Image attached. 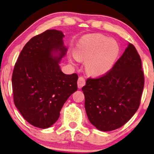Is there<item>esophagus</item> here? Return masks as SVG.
Wrapping results in <instances>:
<instances>
[{
  "label": "esophagus",
  "mask_w": 154,
  "mask_h": 154,
  "mask_svg": "<svg viewBox=\"0 0 154 154\" xmlns=\"http://www.w3.org/2000/svg\"><path fill=\"white\" fill-rule=\"evenodd\" d=\"M78 87L80 89L82 88L86 83V81H85V79L83 77H79V80H78Z\"/></svg>",
  "instance_id": "obj_1"
}]
</instances>
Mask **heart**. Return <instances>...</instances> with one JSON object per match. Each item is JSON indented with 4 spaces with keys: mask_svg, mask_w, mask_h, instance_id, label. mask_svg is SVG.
Segmentation results:
<instances>
[{
    "mask_svg": "<svg viewBox=\"0 0 154 154\" xmlns=\"http://www.w3.org/2000/svg\"><path fill=\"white\" fill-rule=\"evenodd\" d=\"M119 54L115 41L102 34H92L83 37L74 51L77 59L85 61V69L90 75L104 74L112 67Z\"/></svg>",
    "mask_w": 154,
    "mask_h": 154,
    "instance_id": "obj_1",
    "label": "heart"
}]
</instances>
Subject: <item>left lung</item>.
I'll list each match as a JSON object with an SVG mask.
<instances>
[{
    "mask_svg": "<svg viewBox=\"0 0 154 154\" xmlns=\"http://www.w3.org/2000/svg\"><path fill=\"white\" fill-rule=\"evenodd\" d=\"M143 87L141 59L129 44L111 69L99 78L88 79L82 88L89 122L104 132L123 126L137 111Z\"/></svg>",
    "mask_w": 154,
    "mask_h": 154,
    "instance_id": "1",
    "label": "left lung"
}]
</instances>
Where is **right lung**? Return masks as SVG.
<instances>
[{
    "mask_svg": "<svg viewBox=\"0 0 154 154\" xmlns=\"http://www.w3.org/2000/svg\"><path fill=\"white\" fill-rule=\"evenodd\" d=\"M63 37L54 29L32 37L12 74L15 106L26 122L42 129L57 122L65 102L78 89V75L65 74L59 65L67 52Z\"/></svg>",
    "mask_w": 154,
    "mask_h": 154,
    "instance_id": "right-lung-1",
    "label": "right lung"
}]
</instances>
